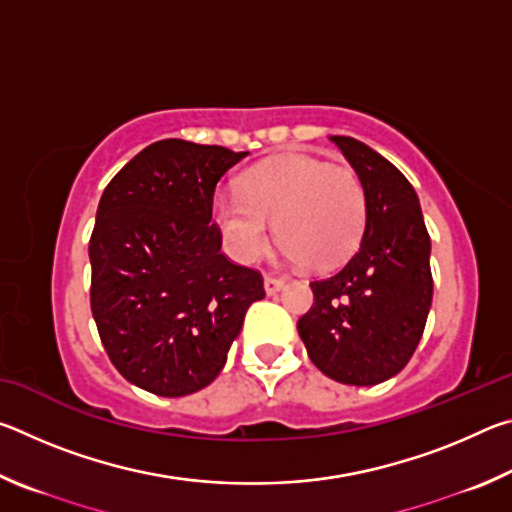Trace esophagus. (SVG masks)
Wrapping results in <instances>:
<instances>
[{"label":"esophagus","mask_w":512,"mask_h":512,"mask_svg":"<svg viewBox=\"0 0 512 512\" xmlns=\"http://www.w3.org/2000/svg\"><path fill=\"white\" fill-rule=\"evenodd\" d=\"M284 287V277H277V275H264V289L268 296H273V293H277Z\"/></svg>","instance_id":"34e87169"}]
</instances>
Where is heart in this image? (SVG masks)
<instances>
[{
	"mask_svg": "<svg viewBox=\"0 0 512 512\" xmlns=\"http://www.w3.org/2000/svg\"><path fill=\"white\" fill-rule=\"evenodd\" d=\"M366 189L348 164L291 153L250 169L241 194H219L212 216L230 253L255 262L273 241L309 268L341 264L366 228Z\"/></svg>",
	"mask_w": 512,
	"mask_h": 512,
	"instance_id": "heart-1",
	"label": "heart"
}]
</instances>
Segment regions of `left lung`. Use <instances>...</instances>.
<instances>
[{
    "mask_svg": "<svg viewBox=\"0 0 512 512\" xmlns=\"http://www.w3.org/2000/svg\"><path fill=\"white\" fill-rule=\"evenodd\" d=\"M332 142L366 189V228L339 271L311 282L314 305L298 334L323 375L375 386L395 377L422 339L433 298L431 239L400 169L354 137Z\"/></svg>",
    "mask_w": 512,
    "mask_h": 512,
    "instance_id": "left-lung-1",
    "label": "left lung"
}]
</instances>
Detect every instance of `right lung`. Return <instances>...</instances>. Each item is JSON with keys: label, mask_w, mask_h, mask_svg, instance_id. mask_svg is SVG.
<instances>
[{"label": "right lung", "mask_w": 512, "mask_h": 512, "mask_svg": "<svg viewBox=\"0 0 512 512\" xmlns=\"http://www.w3.org/2000/svg\"><path fill=\"white\" fill-rule=\"evenodd\" d=\"M244 153L160 140L110 180L90 237V307L121 377L160 397L212 384L264 277L221 253L214 189Z\"/></svg>", "instance_id": "right-lung-1"}]
</instances>
